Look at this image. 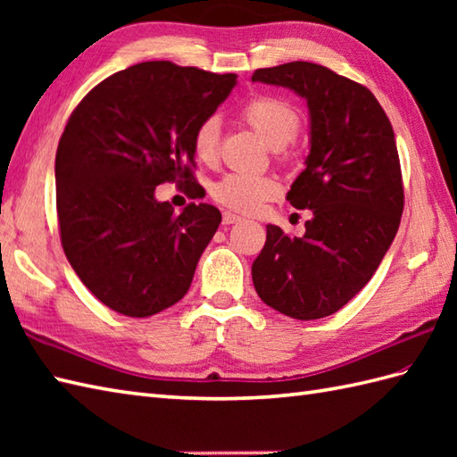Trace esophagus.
Wrapping results in <instances>:
<instances>
[{
	"label": "esophagus",
	"mask_w": 457,
	"mask_h": 457,
	"mask_svg": "<svg viewBox=\"0 0 457 457\" xmlns=\"http://www.w3.org/2000/svg\"><path fill=\"white\" fill-rule=\"evenodd\" d=\"M223 223H226V226H231V223H237V221H241V218L239 216H236L234 212H223Z\"/></svg>",
	"instance_id": "esophagus-1"
}]
</instances>
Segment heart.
Listing matches in <instances>:
<instances>
[{
    "mask_svg": "<svg viewBox=\"0 0 457 457\" xmlns=\"http://www.w3.org/2000/svg\"><path fill=\"white\" fill-rule=\"evenodd\" d=\"M244 120L253 128L270 149H283L298 135L300 120L288 104L277 98H255L244 108ZM221 123L218 115L204 118L192 137L194 154L204 162L216 161L220 151ZM278 182L267 174L229 172L213 184L212 194L221 206L229 210L253 213L263 202L277 196Z\"/></svg>",
    "mask_w": 457,
    "mask_h": 457,
    "instance_id": "obj_1",
    "label": "heart"
}]
</instances>
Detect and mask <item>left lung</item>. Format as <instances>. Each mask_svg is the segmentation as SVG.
I'll return each mask as SVG.
<instances>
[{
    "mask_svg": "<svg viewBox=\"0 0 457 457\" xmlns=\"http://www.w3.org/2000/svg\"><path fill=\"white\" fill-rule=\"evenodd\" d=\"M253 82L306 100L310 153L287 200L312 210L303 237L269 223L251 275L259 298L296 320L337 312L389 251L404 206L395 131L365 86L314 62L259 68Z\"/></svg>",
    "mask_w": 457,
    "mask_h": 457,
    "instance_id": "obj_1",
    "label": "left lung"
}]
</instances>
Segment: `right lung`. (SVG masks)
Masks as SVG:
<instances>
[{
	"label": "right lung",
	"mask_w": 457,
	"mask_h": 457,
	"mask_svg": "<svg viewBox=\"0 0 457 457\" xmlns=\"http://www.w3.org/2000/svg\"><path fill=\"white\" fill-rule=\"evenodd\" d=\"M236 84V74L141 62L100 82L68 120L54 162L62 249L115 312L147 318L188 293L221 213L188 204L177 216L154 188H196L194 131Z\"/></svg>",
	"instance_id": "1"
}]
</instances>
